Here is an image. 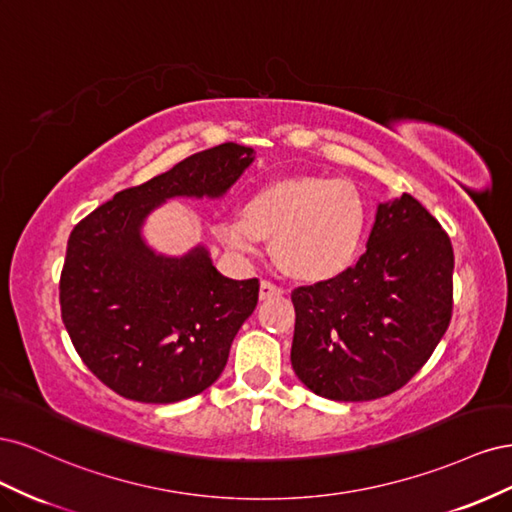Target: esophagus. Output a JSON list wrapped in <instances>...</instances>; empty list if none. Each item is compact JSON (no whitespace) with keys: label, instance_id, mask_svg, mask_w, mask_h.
I'll return each mask as SVG.
<instances>
[{"label":"esophagus","instance_id":"esophagus-1","mask_svg":"<svg viewBox=\"0 0 512 512\" xmlns=\"http://www.w3.org/2000/svg\"><path fill=\"white\" fill-rule=\"evenodd\" d=\"M284 290L277 286V284H273L271 280H262L260 282V299L265 301V299H271V297H277V294H282Z\"/></svg>","mask_w":512,"mask_h":512}]
</instances>
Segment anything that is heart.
Listing matches in <instances>:
<instances>
[{"label":"heart","instance_id":"obj_1","mask_svg":"<svg viewBox=\"0 0 512 512\" xmlns=\"http://www.w3.org/2000/svg\"><path fill=\"white\" fill-rule=\"evenodd\" d=\"M365 226L367 205L350 181L301 175L262 185L247 196L241 218L220 222L215 235L245 256L273 239V258L290 277L324 282L352 265Z\"/></svg>","mask_w":512,"mask_h":512}]
</instances>
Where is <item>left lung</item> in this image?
<instances>
[{
	"mask_svg": "<svg viewBox=\"0 0 512 512\" xmlns=\"http://www.w3.org/2000/svg\"><path fill=\"white\" fill-rule=\"evenodd\" d=\"M453 245L410 194L380 203L365 254L331 280L294 288V374L320 397L399 391L453 316Z\"/></svg>",
	"mask_w": 512,
	"mask_h": 512,
	"instance_id": "left-lung-1",
	"label": "left lung"
}]
</instances>
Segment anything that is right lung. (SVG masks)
<instances>
[{
	"instance_id": "obj_1",
	"label": "right lung",
	"mask_w": 512,
	"mask_h": 512,
	"mask_svg": "<svg viewBox=\"0 0 512 512\" xmlns=\"http://www.w3.org/2000/svg\"><path fill=\"white\" fill-rule=\"evenodd\" d=\"M252 160L254 149L237 143L194 153L117 192L72 228L61 320L91 374L117 395L175 404L220 378L232 339L258 303V277H224L205 247L160 256L141 239V224L173 196H222Z\"/></svg>"
}]
</instances>
